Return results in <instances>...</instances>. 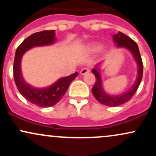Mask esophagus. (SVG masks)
Returning a JSON list of instances; mask_svg holds the SVG:
<instances>
[{
	"instance_id": "1",
	"label": "esophagus",
	"mask_w": 156,
	"mask_h": 156,
	"mask_svg": "<svg viewBox=\"0 0 156 156\" xmlns=\"http://www.w3.org/2000/svg\"><path fill=\"white\" fill-rule=\"evenodd\" d=\"M89 72H90V69H89V68H83V69L80 70V74L82 75V76H83V75H86L87 73H88Z\"/></svg>"
}]
</instances>
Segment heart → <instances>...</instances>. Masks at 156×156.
I'll return each mask as SVG.
<instances>
[{
	"label": "heart",
	"mask_w": 156,
	"mask_h": 156,
	"mask_svg": "<svg viewBox=\"0 0 156 156\" xmlns=\"http://www.w3.org/2000/svg\"><path fill=\"white\" fill-rule=\"evenodd\" d=\"M101 49V44L98 42H92L85 47V51L88 53H95Z\"/></svg>",
	"instance_id": "heart-1"
}]
</instances>
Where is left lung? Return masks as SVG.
Instances as JSON below:
<instances>
[{"instance_id": "left-lung-1", "label": "left lung", "mask_w": 156, "mask_h": 156, "mask_svg": "<svg viewBox=\"0 0 156 156\" xmlns=\"http://www.w3.org/2000/svg\"><path fill=\"white\" fill-rule=\"evenodd\" d=\"M113 39L117 48H123L128 50L133 56L137 64V76L133 86L126 92L117 95H112L105 92L103 89L100 73V64L96 65L94 69H92V72L94 73L96 78L95 84L92 89V94L98 102L111 107L118 106L130 101L139 88L143 75V63L137 44L122 32H118L116 34L113 35Z\"/></svg>"}]
</instances>
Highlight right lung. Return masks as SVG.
Segmentation results:
<instances>
[{"label": "right lung", "instance_id": "add662e5", "mask_svg": "<svg viewBox=\"0 0 156 156\" xmlns=\"http://www.w3.org/2000/svg\"><path fill=\"white\" fill-rule=\"evenodd\" d=\"M55 34L54 30H51L37 32L27 37L17 48L14 61V79L20 93L30 103L44 108L53 106L63 98L69 84L78 76V73L61 78L49 87L36 88L25 81L21 72V60L24 53L32 48L55 43L56 41Z\"/></svg>", "mask_w": 156, "mask_h": 156}]
</instances>
